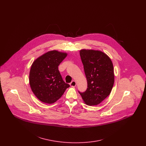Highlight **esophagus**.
<instances>
[{
  "label": "esophagus",
  "instance_id": "1",
  "mask_svg": "<svg viewBox=\"0 0 146 146\" xmlns=\"http://www.w3.org/2000/svg\"><path fill=\"white\" fill-rule=\"evenodd\" d=\"M76 81L74 80H73L70 83V86H72V87H74L76 86Z\"/></svg>",
  "mask_w": 146,
  "mask_h": 146
}]
</instances>
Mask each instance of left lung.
<instances>
[{
  "mask_svg": "<svg viewBox=\"0 0 146 146\" xmlns=\"http://www.w3.org/2000/svg\"><path fill=\"white\" fill-rule=\"evenodd\" d=\"M80 55L88 82V88L79 91L84 102L89 106L100 104L111 93L114 82L113 65L104 52L83 49Z\"/></svg>",
  "mask_w": 146,
  "mask_h": 146,
  "instance_id": "8db88e82",
  "label": "left lung"
}]
</instances>
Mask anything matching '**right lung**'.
Listing matches in <instances>:
<instances>
[{"label":"right lung","mask_w":146,"mask_h":146,"mask_svg":"<svg viewBox=\"0 0 146 146\" xmlns=\"http://www.w3.org/2000/svg\"><path fill=\"white\" fill-rule=\"evenodd\" d=\"M67 53L49 51L36 58L29 72V84L35 96L42 102L51 104L62 96L70 85L65 83L58 69Z\"/></svg>","instance_id":"1"}]
</instances>
